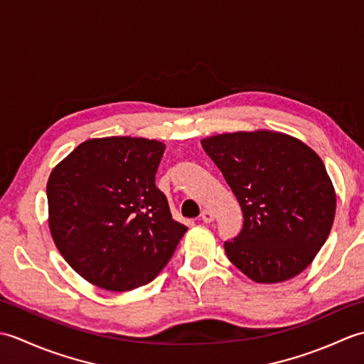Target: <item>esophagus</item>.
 Wrapping results in <instances>:
<instances>
[{
	"instance_id": "34e87169",
	"label": "esophagus",
	"mask_w": 364,
	"mask_h": 364,
	"mask_svg": "<svg viewBox=\"0 0 364 364\" xmlns=\"http://www.w3.org/2000/svg\"><path fill=\"white\" fill-rule=\"evenodd\" d=\"M202 220L205 223H211L214 220V214L210 211V210H203L202 213Z\"/></svg>"
}]
</instances>
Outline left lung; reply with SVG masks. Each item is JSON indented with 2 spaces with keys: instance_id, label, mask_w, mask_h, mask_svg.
Masks as SVG:
<instances>
[{
  "instance_id": "8db88e82",
  "label": "left lung",
  "mask_w": 364,
  "mask_h": 364,
  "mask_svg": "<svg viewBox=\"0 0 364 364\" xmlns=\"http://www.w3.org/2000/svg\"><path fill=\"white\" fill-rule=\"evenodd\" d=\"M244 214L228 259L257 283H280L310 266L333 225L336 196L322 159L296 137L237 131L202 141Z\"/></svg>"
}]
</instances>
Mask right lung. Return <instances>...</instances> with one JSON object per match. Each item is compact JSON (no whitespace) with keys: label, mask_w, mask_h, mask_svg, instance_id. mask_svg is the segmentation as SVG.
I'll list each match as a JSON object with an SVG mask.
<instances>
[{"label":"right lung","mask_w":364,"mask_h":364,"mask_svg":"<svg viewBox=\"0 0 364 364\" xmlns=\"http://www.w3.org/2000/svg\"><path fill=\"white\" fill-rule=\"evenodd\" d=\"M164 150L144 137L89 139L53 168L46 183L53 241L98 288L122 292L150 283L188 231L154 183Z\"/></svg>","instance_id":"add662e5"}]
</instances>
